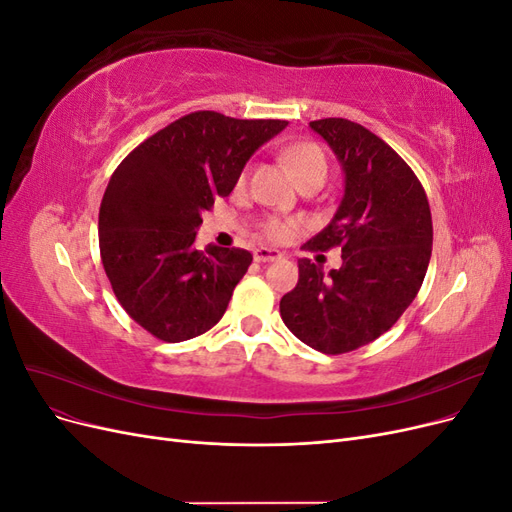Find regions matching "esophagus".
Wrapping results in <instances>:
<instances>
[{
	"mask_svg": "<svg viewBox=\"0 0 512 512\" xmlns=\"http://www.w3.org/2000/svg\"><path fill=\"white\" fill-rule=\"evenodd\" d=\"M282 254L277 250H269V247H258L254 252V260L256 262H273V260H280Z\"/></svg>",
	"mask_w": 512,
	"mask_h": 512,
	"instance_id": "34e87169",
	"label": "esophagus"
}]
</instances>
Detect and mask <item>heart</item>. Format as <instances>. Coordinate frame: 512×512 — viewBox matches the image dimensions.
I'll list each match as a JSON object with an SVG mask.
<instances>
[{"instance_id":"1","label":"heart","mask_w":512,"mask_h":512,"mask_svg":"<svg viewBox=\"0 0 512 512\" xmlns=\"http://www.w3.org/2000/svg\"><path fill=\"white\" fill-rule=\"evenodd\" d=\"M284 160L290 164L294 175L299 177L301 183H305L309 179L327 177V170H329L327 156H324V151L316 143H299V145L286 147ZM241 181H245V175L241 177ZM299 226L301 224L297 220L269 218L265 224H262V232H265L267 239H271L275 243H282V241H288L290 237L297 235Z\"/></svg>"}]
</instances>
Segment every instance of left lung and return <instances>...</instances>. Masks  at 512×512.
<instances>
[{
	"mask_svg": "<svg viewBox=\"0 0 512 512\" xmlns=\"http://www.w3.org/2000/svg\"><path fill=\"white\" fill-rule=\"evenodd\" d=\"M331 145L346 190L331 224L303 250L342 247L329 275L299 260V282L280 301L286 327L322 354H344L389 331L421 290L433 226L414 170L380 136L342 117L309 121Z\"/></svg>",
	"mask_w": 512,
	"mask_h": 512,
	"instance_id": "1",
	"label": "left lung"
}]
</instances>
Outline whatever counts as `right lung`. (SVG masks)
I'll use <instances>...</instances> for the list:
<instances>
[{
	"mask_svg": "<svg viewBox=\"0 0 512 512\" xmlns=\"http://www.w3.org/2000/svg\"><path fill=\"white\" fill-rule=\"evenodd\" d=\"M284 119L183 115L132 149L100 203V256L126 314L168 344L207 333L252 265L241 247L194 250L196 230L218 196L237 185L252 153Z\"/></svg>",
	"mask_w": 512,
	"mask_h": 512,
	"instance_id": "right-lung-1",
	"label": "right lung"
}]
</instances>
